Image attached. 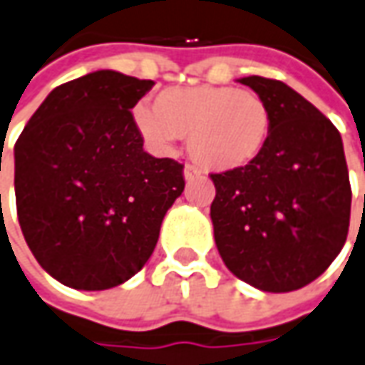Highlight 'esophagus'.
<instances>
[{
  "label": "esophagus",
  "mask_w": 365,
  "mask_h": 365,
  "mask_svg": "<svg viewBox=\"0 0 365 365\" xmlns=\"http://www.w3.org/2000/svg\"><path fill=\"white\" fill-rule=\"evenodd\" d=\"M185 180H195L197 177H200V170H198L195 165H185Z\"/></svg>",
  "instance_id": "34e87169"
}]
</instances>
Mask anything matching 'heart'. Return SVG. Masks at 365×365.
Instances as JSON below:
<instances>
[{"label": "heart", "instance_id": "b5f03b06", "mask_svg": "<svg viewBox=\"0 0 365 365\" xmlns=\"http://www.w3.org/2000/svg\"><path fill=\"white\" fill-rule=\"evenodd\" d=\"M133 119L147 145L158 153H167L188 135L192 158L210 170H235L255 163L272 130L266 99L228 85L163 89L153 107L137 105Z\"/></svg>", "mask_w": 365, "mask_h": 365}]
</instances>
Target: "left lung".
<instances>
[{
  "mask_svg": "<svg viewBox=\"0 0 365 365\" xmlns=\"http://www.w3.org/2000/svg\"><path fill=\"white\" fill-rule=\"evenodd\" d=\"M272 110L262 155L210 175L215 242L226 268L264 292H292L340 255L351 188L338 129L286 83L242 77Z\"/></svg>",
  "mask_w": 365,
  "mask_h": 365,
  "instance_id": "obj_1",
  "label": "left lung"
}]
</instances>
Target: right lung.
I'll return each instance as SVG.
<instances>
[{"label": "right lung", "mask_w": 365, "mask_h": 365, "mask_svg": "<svg viewBox=\"0 0 365 365\" xmlns=\"http://www.w3.org/2000/svg\"><path fill=\"white\" fill-rule=\"evenodd\" d=\"M155 83L103 71L55 87L15 143V205L35 260L75 290L127 282L185 190L182 165L143 150L130 109Z\"/></svg>", "instance_id": "obj_1"}]
</instances>
